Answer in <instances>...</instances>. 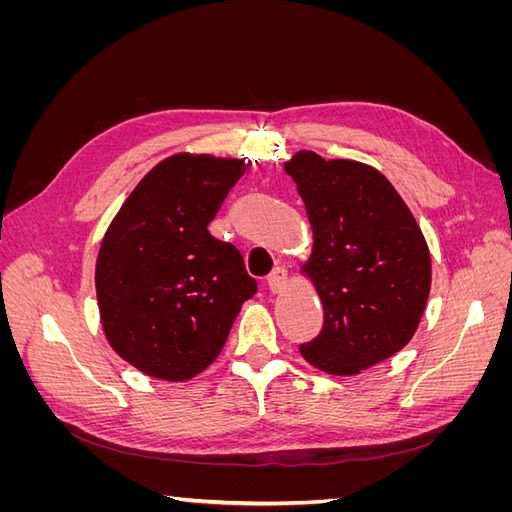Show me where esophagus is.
Segmentation results:
<instances>
[{
  "label": "esophagus",
  "instance_id": "34e87169",
  "mask_svg": "<svg viewBox=\"0 0 512 512\" xmlns=\"http://www.w3.org/2000/svg\"><path fill=\"white\" fill-rule=\"evenodd\" d=\"M267 286H269V290H271L273 294L282 292V290L286 288V271H284L282 267H275V269L271 271V275L267 277Z\"/></svg>",
  "mask_w": 512,
  "mask_h": 512
}]
</instances>
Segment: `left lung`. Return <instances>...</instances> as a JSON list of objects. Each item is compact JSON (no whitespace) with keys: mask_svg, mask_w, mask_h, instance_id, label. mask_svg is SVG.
Segmentation results:
<instances>
[{"mask_svg":"<svg viewBox=\"0 0 512 512\" xmlns=\"http://www.w3.org/2000/svg\"><path fill=\"white\" fill-rule=\"evenodd\" d=\"M286 173L314 230L305 269L324 309L320 333L299 350L327 374H359L404 348L421 322L431 286L425 237L376 168L299 151Z\"/></svg>","mask_w":512,"mask_h":512,"instance_id":"1","label":"left lung"}]
</instances>
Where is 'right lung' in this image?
Masks as SVG:
<instances>
[{
	"mask_svg": "<svg viewBox=\"0 0 512 512\" xmlns=\"http://www.w3.org/2000/svg\"><path fill=\"white\" fill-rule=\"evenodd\" d=\"M243 173L241 160L177 153L149 170L106 230L96 265L102 327L147 376L200 374L258 290L237 247L207 228Z\"/></svg>",
	"mask_w": 512,
	"mask_h": 512,
	"instance_id": "1",
	"label": "right lung"
}]
</instances>
